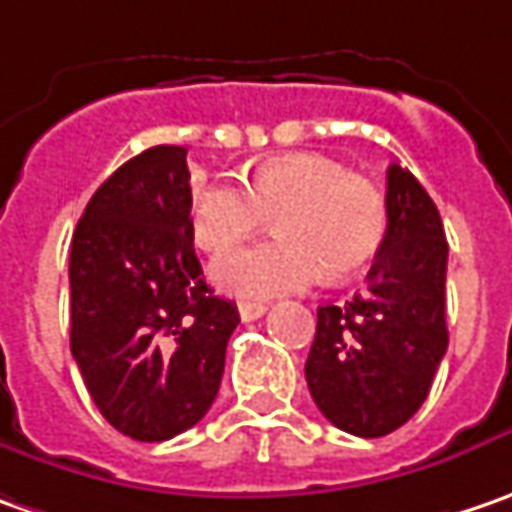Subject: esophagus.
Returning a JSON list of instances; mask_svg holds the SVG:
<instances>
[{
	"instance_id": "34e87169",
	"label": "esophagus",
	"mask_w": 512,
	"mask_h": 512,
	"mask_svg": "<svg viewBox=\"0 0 512 512\" xmlns=\"http://www.w3.org/2000/svg\"><path fill=\"white\" fill-rule=\"evenodd\" d=\"M237 312H240V321H257L266 315V303H257V300H240L237 303Z\"/></svg>"
}]
</instances>
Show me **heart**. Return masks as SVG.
<instances>
[{"label": "heart", "instance_id": "1", "mask_svg": "<svg viewBox=\"0 0 512 512\" xmlns=\"http://www.w3.org/2000/svg\"><path fill=\"white\" fill-rule=\"evenodd\" d=\"M269 217L278 237L214 263V280L240 298L300 292L323 272L329 280L361 272L387 232V197L323 154L272 157L246 177V186L206 180L191 189V234L209 255L232 252Z\"/></svg>", "mask_w": 512, "mask_h": 512}]
</instances>
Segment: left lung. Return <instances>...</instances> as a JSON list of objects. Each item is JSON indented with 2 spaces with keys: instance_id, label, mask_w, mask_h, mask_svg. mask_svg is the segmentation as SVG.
Returning a JSON list of instances; mask_svg holds the SVG:
<instances>
[{
  "instance_id": "left-lung-1",
  "label": "left lung",
  "mask_w": 512,
  "mask_h": 512,
  "mask_svg": "<svg viewBox=\"0 0 512 512\" xmlns=\"http://www.w3.org/2000/svg\"><path fill=\"white\" fill-rule=\"evenodd\" d=\"M447 240L441 214L407 168L387 171V232L367 289L344 306H318L306 384L344 433L381 438L430 395L447 352Z\"/></svg>"
}]
</instances>
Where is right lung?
I'll return each instance as SVG.
<instances>
[{
  "mask_svg": "<svg viewBox=\"0 0 512 512\" xmlns=\"http://www.w3.org/2000/svg\"><path fill=\"white\" fill-rule=\"evenodd\" d=\"M186 148L154 145L88 200L71 240V355L105 421L137 441L194 427L240 323L194 255Z\"/></svg>",
  "mask_w": 512,
  "mask_h": 512,
  "instance_id": "add662e5",
  "label": "right lung"
}]
</instances>
